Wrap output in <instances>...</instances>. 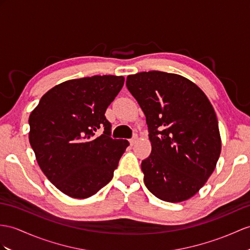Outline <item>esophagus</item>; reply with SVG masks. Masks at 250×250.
<instances>
[{
	"mask_svg": "<svg viewBox=\"0 0 250 250\" xmlns=\"http://www.w3.org/2000/svg\"><path fill=\"white\" fill-rule=\"evenodd\" d=\"M137 140H138V136H137V135H133V137L129 140V143H130V145H133V144H135V143L137 142Z\"/></svg>",
	"mask_w": 250,
	"mask_h": 250,
	"instance_id": "obj_1",
	"label": "esophagus"
}]
</instances>
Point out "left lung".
Here are the masks:
<instances>
[{
    "mask_svg": "<svg viewBox=\"0 0 250 250\" xmlns=\"http://www.w3.org/2000/svg\"><path fill=\"white\" fill-rule=\"evenodd\" d=\"M126 86L148 127L151 153L141 163L146 188L168 203L195 195L214 171L222 149L208 97L188 79L160 71L127 76Z\"/></svg>",
    "mask_w": 250,
    "mask_h": 250,
    "instance_id": "1",
    "label": "left lung"
}]
</instances>
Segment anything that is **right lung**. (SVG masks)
<instances>
[{
    "mask_svg": "<svg viewBox=\"0 0 250 250\" xmlns=\"http://www.w3.org/2000/svg\"><path fill=\"white\" fill-rule=\"evenodd\" d=\"M123 84L124 77L114 75L72 79L47 91L29 115V143L39 167L70 197H90L109 184L129 145L111 138L105 117ZM97 129L104 130L99 137Z\"/></svg>",
    "mask_w": 250,
    "mask_h": 250,
    "instance_id": "right-lung-1",
    "label": "right lung"
}]
</instances>
